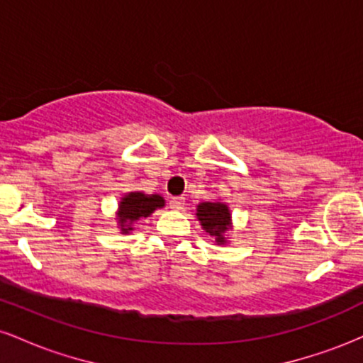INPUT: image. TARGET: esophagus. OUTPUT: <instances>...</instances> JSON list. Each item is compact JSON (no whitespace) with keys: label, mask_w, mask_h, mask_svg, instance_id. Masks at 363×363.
<instances>
[{"label":"esophagus","mask_w":363,"mask_h":363,"mask_svg":"<svg viewBox=\"0 0 363 363\" xmlns=\"http://www.w3.org/2000/svg\"><path fill=\"white\" fill-rule=\"evenodd\" d=\"M169 205L172 210H182V206H184V198H182V196H174V198H170Z\"/></svg>","instance_id":"obj_1"}]
</instances>
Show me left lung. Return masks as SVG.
I'll list each match as a JSON object with an SVG mask.
<instances>
[{"mask_svg":"<svg viewBox=\"0 0 363 363\" xmlns=\"http://www.w3.org/2000/svg\"><path fill=\"white\" fill-rule=\"evenodd\" d=\"M196 215H198V220L208 234L215 235L218 244H223V234L230 223V213H228L227 205H223V203H201Z\"/></svg>","mask_w":363,"mask_h":363,"instance_id":"left-lung-1","label":"left lung"}]
</instances>
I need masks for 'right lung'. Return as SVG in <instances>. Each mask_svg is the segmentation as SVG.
Returning <instances> with one entry per match:
<instances>
[{"label": "right lung", "instance_id": "add662e5", "mask_svg": "<svg viewBox=\"0 0 363 363\" xmlns=\"http://www.w3.org/2000/svg\"><path fill=\"white\" fill-rule=\"evenodd\" d=\"M164 206V198L158 194L147 196L143 193H129L121 199L119 205V223L123 234H128L133 230L131 223L140 220L141 216H148L150 213L157 210V208Z\"/></svg>", "mask_w": 363, "mask_h": 363}]
</instances>
